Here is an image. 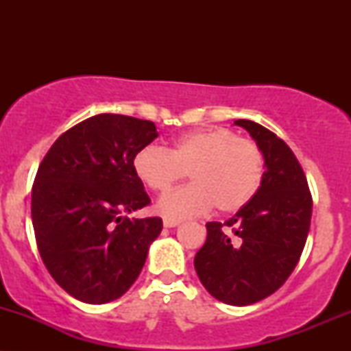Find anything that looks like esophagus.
<instances>
[{
	"label": "esophagus",
	"mask_w": 351,
	"mask_h": 351,
	"mask_svg": "<svg viewBox=\"0 0 351 351\" xmlns=\"http://www.w3.org/2000/svg\"><path fill=\"white\" fill-rule=\"evenodd\" d=\"M165 228H175L180 224V219H173V217H165L163 219Z\"/></svg>",
	"instance_id": "1"
}]
</instances>
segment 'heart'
Segmentation results:
<instances>
[{
    "label": "heart",
    "instance_id": "heart-1",
    "mask_svg": "<svg viewBox=\"0 0 351 351\" xmlns=\"http://www.w3.org/2000/svg\"><path fill=\"white\" fill-rule=\"evenodd\" d=\"M134 170L155 193L170 189L188 173L191 184L165 195L162 215L173 219L199 216L213 206L236 213L254 199L263 186L265 156L257 142L223 127L189 132L167 150L148 145L136 152Z\"/></svg>",
    "mask_w": 351,
    "mask_h": 351
}]
</instances>
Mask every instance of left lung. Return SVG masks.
<instances>
[{
    "mask_svg": "<svg viewBox=\"0 0 351 351\" xmlns=\"http://www.w3.org/2000/svg\"><path fill=\"white\" fill-rule=\"evenodd\" d=\"M234 123L263 148V186L228 221L206 224V243L196 252L195 269L215 299L251 305L282 287L299 263L310 229L312 195L284 140L251 120Z\"/></svg>",
    "mask_w": 351,
    "mask_h": 351,
    "instance_id": "obj_1",
    "label": "left lung"
}]
</instances>
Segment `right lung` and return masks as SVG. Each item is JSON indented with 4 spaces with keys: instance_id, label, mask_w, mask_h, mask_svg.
<instances>
[{
    "instance_id": "add662e5",
    "label": "right lung",
    "mask_w": 351,
    "mask_h": 351,
    "mask_svg": "<svg viewBox=\"0 0 351 351\" xmlns=\"http://www.w3.org/2000/svg\"><path fill=\"white\" fill-rule=\"evenodd\" d=\"M155 123L100 114L64 132L36 173L31 216L46 269L86 304L122 297L136 280L162 217L122 216L150 204L134 170Z\"/></svg>"
}]
</instances>
